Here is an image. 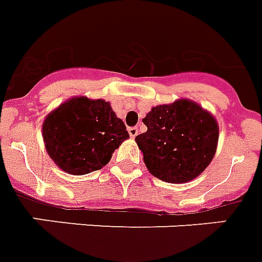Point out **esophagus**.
Returning a JSON list of instances; mask_svg holds the SVG:
<instances>
[{
  "mask_svg": "<svg viewBox=\"0 0 262 262\" xmlns=\"http://www.w3.org/2000/svg\"><path fill=\"white\" fill-rule=\"evenodd\" d=\"M128 134L131 138H135L138 135V128L137 127H129L128 128Z\"/></svg>",
  "mask_w": 262,
  "mask_h": 262,
  "instance_id": "esophagus-1",
  "label": "esophagus"
}]
</instances>
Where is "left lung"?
Masks as SVG:
<instances>
[{
  "mask_svg": "<svg viewBox=\"0 0 262 262\" xmlns=\"http://www.w3.org/2000/svg\"><path fill=\"white\" fill-rule=\"evenodd\" d=\"M147 131L135 138L144 164L171 184L196 179L212 161L219 127L215 118L189 100L154 106L143 119Z\"/></svg>",
  "mask_w": 262,
  "mask_h": 262,
  "instance_id": "8db88e82",
  "label": "left lung"
}]
</instances>
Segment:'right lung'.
<instances>
[{
	"label": "right lung",
	"instance_id": "right-lung-1",
	"mask_svg": "<svg viewBox=\"0 0 262 262\" xmlns=\"http://www.w3.org/2000/svg\"><path fill=\"white\" fill-rule=\"evenodd\" d=\"M128 138L123 120L104 100L70 98L43 123L48 156L62 170L75 176L100 170Z\"/></svg>",
	"mask_w": 262,
	"mask_h": 262
}]
</instances>
